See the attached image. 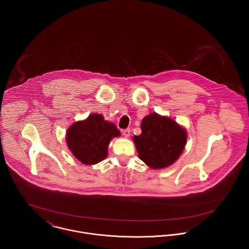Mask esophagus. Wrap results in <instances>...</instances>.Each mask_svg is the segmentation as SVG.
Returning a JSON list of instances; mask_svg holds the SVG:
<instances>
[{
  "mask_svg": "<svg viewBox=\"0 0 249 249\" xmlns=\"http://www.w3.org/2000/svg\"><path fill=\"white\" fill-rule=\"evenodd\" d=\"M122 132H123V134L124 135V137H129V135H130V129H129V128L124 129Z\"/></svg>",
  "mask_w": 249,
  "mask_h": 249,
  "instance_id": "34e87169",
  "label": "esophagus"
}]
</instances>
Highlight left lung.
Returning <instances> with one entry per match:
<instances>
[{"mask_svg": "<svg viewBox=\"0 0 249 249\" xmlns=\"http://www.w3.org/2000/svg\"><path fill=\"white\" fill-rule=\"evenodd\" d=\"M142 133L133 137L139 158L153 170L174 164L187 142V131L173 119L151 113L142 119Z\"/></svg>", "mask_w": 249, "mask_h": 249, "instance_id": "1", "label": "left lung"}]
</instances>
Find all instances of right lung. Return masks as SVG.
Wrapping results in <instances>:
<instances>
[{"label": "right lung", "instance_id": "add662e5", "mask_svg": "<svg viewBox=\"0 0 249 249\" xmlns=\"http://www.w3.org/2000/svg\"><path fill=\"white\" fill-rule=\"evenodd\" d=\"M120 135L114 124L106 121L102 114L94 113L71 124L66 132V142L79 162L95 165L107 158L111 139Z\"/></svg>", "mask_w": 249, "mask_h": 249}]
</instances>
